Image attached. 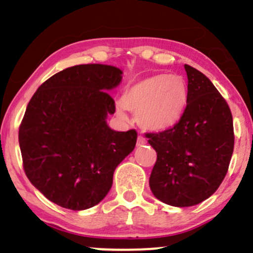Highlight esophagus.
<instances>
[{
    "label": "esophagus",
    "instance_id": "esophagus-1",
    "mask_svg": "<svg viewBox=\"0 0 253 253\" xmlns=\"http://www.w3.org/2000/svg\"><path fill=\"white\" fill-rule=\"evenodd\" d=\"M144 144H147V139L139 134V136L137 137V145H138V147H142V145H144Z\"/></svg>",
    "mask_w": 253,
    "mask_h": 253
}]
</instances>
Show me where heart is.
<instances>
[{
	"mask_svg": "<svg viewBox=\"0 0 253 253\" xmlns=\"http://www.w3.org/2000/svg\"><path fill=\"white\" fill-rule=\"evenodd\" d=\"M188 101V85L177 75H153L129 84L117 104L120 114L125 109L137 112L143 128L164 131L180 121Z\"/></svg>",
	"mask_w": 253,
	"mask_h": 253,
	"instance_id": "1",
	"label": "heart"
}]
</instances>
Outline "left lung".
Masks as SVG:
<instances>
[{
  "label": "left lung",
  "mask_w": 253,
  "mask_h": 253,
  "mask_svg": "<svg viewBox=\"0 0 253 253\" xmlns=\"http://www.w3.org/2000/svg\"><path fill=\"white\" fill-rule=\"evenodd\" d=\"M186 110L171 128L145 133L157 152L149 177L153 195L174 207H191L211 197L223 182L234 150L233 115L211 81L185 65Z\"/></svg>",
  "instance_id": "left-lung-1"
}]
</instances>
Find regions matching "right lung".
Masks as SVG:
<instances>
[{
  "instance_id": "1",
  "label": "right lung",
  "mask_w": 253,
  "mask_h": 253,
  "mask_svg": "<svg viewBox=\"0 0 253 253\" xmlns=\"http://www.w3.org/2000/svg\"><path fill=\"white\" fill-rule=\"evenodd\" d=\"M122 71L78 65L45 81L30 99L19 126L23 169L51 202L83 211L104 200L117 165L134 149L136 129L106 124L115 112L109 90Z\"/></svg>"
}]
</instances>
